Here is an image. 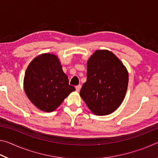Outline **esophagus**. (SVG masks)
<instances>
[{
    "label": "esophagus",
    "instance_id": "obj_1",
    "mask_svg": "<svg viewBox=\"0 0 158 158\" xmlns=\"http://www.w3.org/2000/svg\"><path fill=\"white\" fill-rule=\"evenodd\" d=\"M81 85H76V86H75V89H76V90L77 92L79 91L80 89H81Z\"/></svg>",
    "mask_w": 158,
    "mask_h": 158
}]
</instances>
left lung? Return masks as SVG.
Here are the masks:
<instances>
[{
	"instance_id": "1",
	"label": "left lung",
	"mask_w": 158,
	"mask_h": 158,
	"mask_svg": "<svg viewBox=\"0 0 158 158\" xmlns=\"http://www.w3.org/2000/svg\"><path fill=\"white\" fill-rule=\"evenodd\" d=\"M87 79L80 96L93 114L108 115L121 105L128 85L123 64L108 50H98L87 63Z\"/></svg>"
}]
</instances>
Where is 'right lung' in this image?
<instances>
[{
	"label": "right lung",
	"instance_id": "add662e5",
	"mask_svg": "<svg viewBox=\"0 0 158 158\" xmlns=\"http://www.w3.org/2000/svg\"><path fill=\"white\" fill-rule=\"evenodd\" d=\"M23 86L31 102L48 112L55 110L69 93L75 90L69 85L68 76L63 73L58 57L50 53L38 56L29 64Z\"/></svg>",
	"mask_w": 158,
	"mask_h": 158
}]
</instances>
